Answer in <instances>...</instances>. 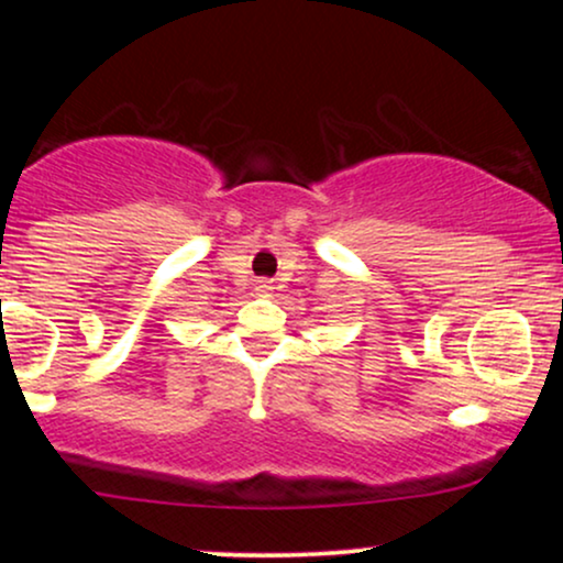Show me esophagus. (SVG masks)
Segmentation results:
<instances>
[{
    "label": "esophagus",
    "mask_w": 563,
    "mask_h": 563,
    "mask_svg": "<svg viewBox=\"0 0 563 563\" xmlns=\"http://www.w3.org/2000/svg\"><path fill=\"white\" fill-rule=\"evenodd\" d=\"M256 290H260L262 296H269V294H273V286H269V280H262L260 286H256Z\"/></svg>",
    "instance_id": "34e87169"
}]
</instances>
